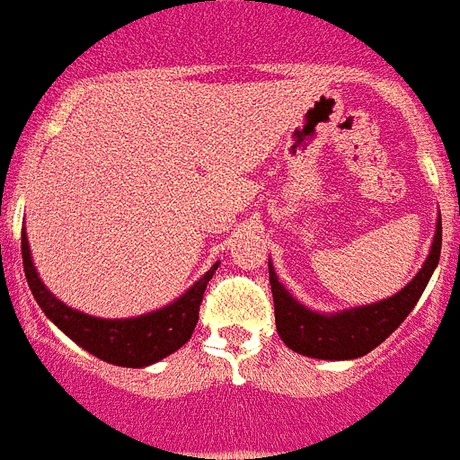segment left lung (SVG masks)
Wrapping results in <instances>:
<instances>
[{"mask_svg": "<svg viewBox=\"0 0 460 460\" xmlns=\"http://www.w3.org/2000/svg\"><path fill=\"white\" fill-rule=\"evenodd\" d=\"M440 247L442 222L438 217L431 252L412 281H408L396 296L334 314H318L300 305L277 279L272 263H268L275 323L281 341L296 353L316 359H355L371 353L412 312L440 261Z\"/></svg>", "mask_w": 460, "mask_h": 460, "instance_id": "8db88e82", "label": "left lung"}]
</instances>
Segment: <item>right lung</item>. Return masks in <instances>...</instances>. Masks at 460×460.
<instances>
[{"instance_id":"add662e5","label":"right lung","mask_w":460,"mask_h":460,"mask_svg":"<svg viewBox=\"0 0 460 460\" xmlns=\"http://www.w3.org/2000/svg\"><path fill=\"white\" fill-rule=\"evenodd\" d=\"M22 266L29 288L34 293L39 307L61 332L68 334L77 346H82L96 358L105 359V362L142 369L148 364L160 362L190 341L194 328H197V321H199V305L204 300L206 284L220 263H213V268L201 279L194 281L179 300H173L167 307L148 312L144 316L114 318V321L77 312V309L64 305L59 297L52 296L36 272L24 231Z\"/></svg>"}]
</instances>
